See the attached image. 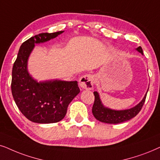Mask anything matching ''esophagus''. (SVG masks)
Segmentation results:
<instances>
[{"instance_id": "34e87169", "label": "esophagus", "mask_w": 160, "mask_h": 160, "mask_svg": "<svg viewBox=\"0 0 160 160\" xmlns=\"http://www.w3.org/2000/svg\"><path fill=\"white\" fill-rule=\"evenodd\" d=\"M79 85L82 89H86V90H91L93 87L94 83V77L92 74H85L81 77L79 80Z\"/></svg>"}]
</instances>
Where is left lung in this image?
I'll return each mask as SVG.
<instances>
[{
  "label": "left lung",
  "mask_w": 160,
  "mask_h": 160,
  "mask_svg": "<svg viewBox=\"0 0 160 160\" xmlns=\"http://www.w3.org/2000/svg\"><path fill=\"white\" fill-rule=\"evenodd\" d=\"M135 50L143 55L141 47H138V48L135 49ZM148 91V89L147 90L144 97L138 105L134 106L133 108H129V109L125 110H114L106 107L102 103L99 93L97 91H94L93 94L95 97V101L92 108V113L97 120L103 123H119L130 120L131 118L137 116L138 112L141 110L145 100H146Z\"/></svg>",
  "instance_id": "left-lung-1"
}]
</instances>
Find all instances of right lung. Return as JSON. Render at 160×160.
<instances>
[{"mask_svg":"<svg viewBox=\"0 0 160 160\" xmlns=\"http://www.w3.org/2000/svg\"><path fill=\"white\" fill-rule=\"evenodd\" d=\"M42 33L23 42L12 69V93L21 112L32 122L51 123L60 121L68 105L80 93L78 81L52 79L38 81L30 74L28 63L35 44L44 43L63 33Z\"/></svg>","mask_w":160,"mask_h":160,"instance_id":"obj_1","label":"right lung"}]
</instances>
